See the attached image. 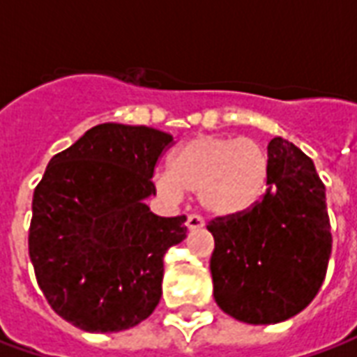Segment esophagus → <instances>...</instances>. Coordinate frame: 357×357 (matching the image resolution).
Returning a JSON list of instances; mask_svg holds the SVG:
<instances>
[{
    "mask_svg": "<svg viewBox=\"0 0 357 357\" xmlns=\"http://www.w3.org/2000/svg\"><path fill=\"white\" fill-rule=\"evenodd\" d=\"M185 225L189 231H197V229H202V227H204V220H202L201 216H189L187 218Z\"/></svg>",
    "mask_w": 357,
    "mask_h": 357,
    "instance_id": "34e87169",
    "label": "esophagus"
}]
</instances>
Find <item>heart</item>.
<instances>
[{
    "label": "heart",
    "instance_id": "1",
    "mask_svg": "<svg viewBox=\"0 0 357 357\" xmlns=\"http://www.w3.org/2000/svg\"><path fill=\"white\" fill-rule=\"evenodd\" d=\"M271 158L260 141L237 135H197L170 155V170L153 176L156 193L179 201L197 195L214 218L245 216L266 197Z\"/></svg>",
    "mask_w": 357,
    "mask_h": 357
}]
</instances>
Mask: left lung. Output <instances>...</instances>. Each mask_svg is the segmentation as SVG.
I'll return each mask as SVG.
<instances>
[{"instance_id": "obj_1", "label": "left lung", "mask_w": 357, "mask_h": 357, "mask_svg": "<svg viewBox=\"0 0 357 357\" xmlns=\"http://www.w3.org/2000/svg\"><path fill=\"white\" fill-rule=\"evenodd\" d=\"M271 178L264 201L245 216L218 218L210 271L225 314L271 325L300 314L319 291L331 256L325 185L294 143H268Z\"/></svg>"}]
</instances>
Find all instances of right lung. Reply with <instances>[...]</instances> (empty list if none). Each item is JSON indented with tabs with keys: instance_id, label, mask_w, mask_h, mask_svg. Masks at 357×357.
Here are the masks:
<instances>
[{
	"instance_id": "add662e5",
	"label": "right lung",
	"mask_w": 357,
	"mask_h": 357,
	"mask_svg": "<svg viewBox=\"0 0 357 357\" xmlns=\"http://www.w3.org/2000/svg\"><path fill=\"white\" fill-rule=\"evenodd\" d=\"M174 137L147 126L99 124L50 160L28 235L50 306L88 333L147 319L162 294L164 255L185 239V216L160 218L155 164Z\"/></svg>"
}]
</instances>
